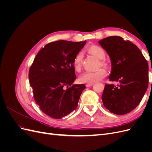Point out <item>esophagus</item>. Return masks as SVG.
I'll return each instance as SVG.
<instances>
[{"label": "esophagus", "instance_id": "esophagus-1", "mask_svg": "<svg viewBox=\"0 0 152 152\" xmlns=\"http://www.w3.org/2000/svg\"><path fill=\"white\" fill-rule=\"evenodd\" d=\"M94 84L93 83H92V84H87L86 85V86L87 87H91V86H93Z\"/></svg>", "mask_w": 152, "mask_h": 152}]
</instances>
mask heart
I'll return each instance as SVG.
<instances>
[{"label":"heart","mask_w":152,"mask_h":152,"mask_svg":"<svg viewBox=\"0 0 152 152\" xmlns=\"http://www.w3.org/2000/svg\"><path fill=\"white\" fill-rule=\"evenodd\" d=\"M87 51L90 54L93 55L98 59H103L105 58L106 53L104 50L97 45H91L87 48ZM82 61V54L81 53H78L75 56L73 61V66L75 70L77 72H79L81 69ZM100 65L103 66H106L107 63L105 61L102 60L100 61ZM107 74V72L104 69H99L95 72H86L79 77V80L81 83L86 84H92L98 82L102 79Z\"/></svg>","instance_id":"obj_1"}]
</instances>
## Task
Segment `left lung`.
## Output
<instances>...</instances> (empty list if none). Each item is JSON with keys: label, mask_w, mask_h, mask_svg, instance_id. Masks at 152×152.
<instances>
[{"label": "left lung", "mask_w": 152, "mask_h": 152, "mask_svg": "<svg viewBox=\"0 0 152 152\" xmlns=\"http://www.w3.org/2000/svg\"><path fill=\"white\" fill-rule=\"evenodd\" d=\"M98 42L111 60L109 79L117 82L105 84L103 105L114 114L129 113L140 104L148 88V64L139 48L121 37H108Z\"/></svg>", "instance_id": "left-lung-1"}]
</instances>
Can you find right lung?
Wrapping results in <instances>:
<instances>
[{
	"label": "right lung",
	"instance_id": "right-lung-1",
	"mask_svg": "<svg viewBox=\"0 0 152 152\" xmlns=\"http://www.w3.org/2000/svg\"><path fill=\"white\" fill-rule=\"evenodd\" d=\"M86 41L58 40L48 44L35 56L28 73L34 98L49 117L60 119L78 105L84 84L76 79L73 61Z\"/></svg>",
	"mask_w": 152,
	"mask_h": 152
}]
</instances>
